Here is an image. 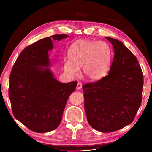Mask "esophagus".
Returning <instances> with one entry per match:
<instances>
[{
  "mask_svg": "<svg viewBox=\"0 0 152 152\" xmlns=\"http://www.w3.org/2000/svg\"><path fill=\"white\" fill-rule=\"evenodd\" d=\"M76 89L77 90H80L82 89V84L81 83H78L76 86Z\"/></svg>",
  "mask_w": 152,
  "mask_h": 152,
  "instance_id": "34e87169",
  "label": "esophagus"
}]
</instances>
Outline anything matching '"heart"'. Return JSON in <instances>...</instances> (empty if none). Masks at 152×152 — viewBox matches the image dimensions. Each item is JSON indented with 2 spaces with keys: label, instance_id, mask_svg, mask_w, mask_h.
Returning a JSON list of instances; mask_svg holds the SVG:
<instances>
[{
  "label": "heart",
  "instance_id": "obj_1",
  "mask_svg": "<svg viewBox=\"0 0 152 152\" xmlns=\"http://www.w3.org/2000/svg\"><path fill=\"white\" fill-rule=\"evenodd\" d=\"M69 59L65 60L63 70L70 77H77L83 68L84 75L89 80L98 81L109 71L111 51L105 41H91L79 39L68 49Z\"/></svg>",
  "mask_w": 152,
  "mask_h": 152
}]
</instances>
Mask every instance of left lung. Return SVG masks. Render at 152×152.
Segmentation results:
<instances>
[{"label": "left lung", "mask_w": 152, "mask_h": 152, "mask_svg": "<svg viewBox=\"0 0 152 152\" xmlns=\"http://www.w3.org/2000/svg\"><path fill=\"white\" fill-rule=\"evenodd\" d=\"M108 75L83 87L87 119L95 130L110 132L131 124L140 106L143 74L135 55L117 39Z\"/></svg>", "instance_id": "8db88e82"}]
</instances>
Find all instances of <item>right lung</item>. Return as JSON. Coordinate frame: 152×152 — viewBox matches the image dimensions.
I'll use <instances>...</instances> for the list:
<instances>
[{
    "label": "right lung",
    "instance_id": "1",
    "mask_svg": "<svg viewBox=\"0 0 152 152\" xmlns=\"http://www.w3.org/2000/svg\"><path fill=\"white\" fill-rule=\"evenodd\" d=\"M53 35L24 49L12 68L9 94L15 118L38 133L52 131L59 126L70 94L76 81L61 83L50 70L49 52L53 41L68 37Z\"/></svg>",
    "mask_w": 152,
    "mask_h": 152
}]
</instances>
